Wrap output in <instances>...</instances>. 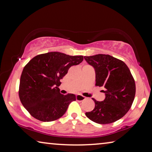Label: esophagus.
<instances>
[{
  "label": "esophagus",
  "mask_w": 152,
  "mask_h": 152,
  "mask_svg": "<svg viewBox=\"0 0 152 152\" xmlns=\"http://www.w3.org/2000/svg\"><path fill=\"white\" fill-rule=\"evenodd\" d=\"M76 99L78 100V101H84V99H86V97L82 96V95H81V94H78V95H76Z\"/></svg>",
  "instance_id": "34e87169"
}]
</instances>
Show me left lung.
<instances>
[{"label":"left lung","instance_id":"left-lung-1","mask_svg":"<svg viewBox=\"0 0 152 152\" xmlns=\"http://www.w3.org/2000/svg\"><path fill=\"white\" fill-rule=\"evenodd\" d=\"M96 73V86L102 88L105 99L94 101L95 107L86 117L99 124H109L120 119L132 107L135 95V80L127 66L111 56H84Z\"/></svg>","mask_w":152,"mask_h":152}]
</instances>
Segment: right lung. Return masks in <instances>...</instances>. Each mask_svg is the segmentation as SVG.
I'll list each match as a JSON object with an SVG mask.
<instances>
[{"label":"right lung","mask_w":152,"mask_h":152,"mask_svg":"<svg viewBox=\"0 0 152 152\" xmlns=\"http://www.w3.org/2000/svg\"><path fill=\"white\" fill-rule=\"evenodd\" d=\"M83 61L82 56H71L53 51L31 59L24 67L20 79L19 98L31 116L44 122L53 121L65 114L76 95H64L58 86L72 66Z\"/></svg>","instance_id":"obj_1"}]
</instances>
